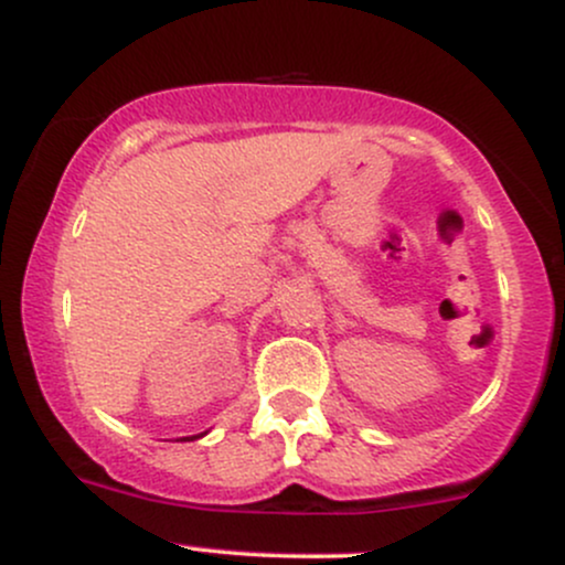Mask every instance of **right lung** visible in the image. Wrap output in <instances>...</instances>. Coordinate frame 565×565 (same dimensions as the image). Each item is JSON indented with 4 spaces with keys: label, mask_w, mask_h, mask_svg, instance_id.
I'll return each instance as SVG.
<instances>
[{
    "label": "right lung",
    "mask_w": 565,
    "mask_h": 565,
    "mask_svg": "<svg viewBox=\"0 0 565 565\" xmlns=\"http://www.w3.org/2000/svg\"><path fill=\"white\" fill-rule=\"evenodd\" d=\"M193 438H196V436H193Z\"/></svg>",
    "instance_id": "obj_1"
}]
</instances>
